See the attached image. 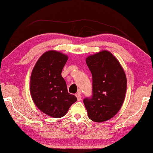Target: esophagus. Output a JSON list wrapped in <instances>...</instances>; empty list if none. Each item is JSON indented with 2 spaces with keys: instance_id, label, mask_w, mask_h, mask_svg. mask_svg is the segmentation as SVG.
I'll list each match as a JSON object with an SVG mask.
<instances>
[{
  "instance_id": "obj_1",
  "label": "esophagus",
  "mask_w": 153,
  "mask_h": 153,
  "mask_svg": "<svg viewBox=\"0 0 153 153\" xmlns=\"http://www.w3.org/2000/svg\"><path fill=\"white\" fill-rule=\"evenodd\" d=\"M76 96V97L77 98V100H82V96H81L80 91H79L78 93H77Z\"/></svg>"
}]
</instances>
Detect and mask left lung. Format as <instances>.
<instances>
[{
    "mask_svg": "<svg viewBox=\"0 0 153 153\" xmlns=\"http://www.w3.org/2000/svg\"><path fill=\"white\" fill-rule=\"evenodd\" d=\"M92 74L93 95L84 99L88 117L94 122L109 120L119 112L126 98L127 79L120 62L104 50L86 58Z\"/></svg>",
    "mask_w": 153,
    "mask_h": 153,
    "instance_id": "8db88e82",
    "label": "left lung"
}]
</instances>
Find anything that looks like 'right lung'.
Returning a JSON list of instances; mask_svg holds the SVG:
<instances>
[{"mask_svg":"<svg viewBox=\"0 0 153 153\" xmlns=\"http://www.w3.org/2000/svg\"><path fill=\"white\" fill-rule=\"evenodd\" d=\"M68 56L59 51L45 52L39 58L30 76L31 97L37 108L46 115L61 118L77 98L68 93L62 71Z\"/></svg>","mask_w":153,"mask_h":153,"instance_id":"1","label":"right lung"}]
</instances>
